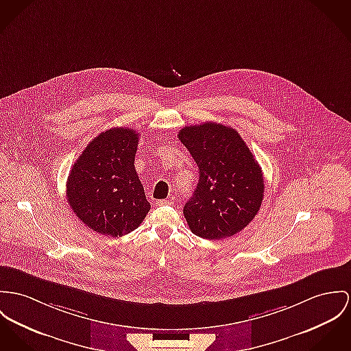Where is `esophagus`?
<instances>
[{
	"mask_svg": "<svg viewBox=\"0 0 351 351\" xmlns=\"http://www.w3.org/2000/svg\"><path fill=\"white\" fill-rule=\"evenodd\" d=\"M156 204H158V206H171V204H172V202H171V200L162 199V200H158V202H156Z\"/></svg>",
	"mask_w": 351,
	"mask_h": 351,
	"instance_id": "esophagus-1",
	"label": "esophagus"
}]
</instances>
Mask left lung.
<instances>
[{
    "label": "left lung",
    "mask_w": 351,
    "mask_h": 351,
    "mask_svg": "<svg viewBox=\"0 0 351 351\" xmlns=\"http://www.w3.org/2000/svg\"><path fill=\"white\" fill-rule=\"evenodd\" d=\"M179 140L199 167V183L183 208L191 231L204 239L235 235L258 214L265 192L262 168L231 127H184Z\"/></svg>",
    "instance_id": "obj_1"
}]
</instances>
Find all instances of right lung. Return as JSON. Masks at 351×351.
<instances>
[{
	"label": "right lung",
	"mask_w": 351,
	"mask_h": 351,
	"mask_svg": "<svg viewBox=\"0 0 351 351\" xmlns=\"http://www.w3.org/2000/svg\"><path fill=\"white\" fill-rule=\"evenodd\" d=\"M138 134L110 128L95 137L73 164L66 182L72 211L93 231L123 237L151 210L135 169Z\"/></svg>",
	"instance_id": "add662e5"
}]
</instances>
